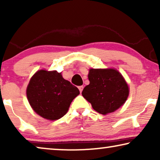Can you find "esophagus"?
Masks as SVG:
<instances>
[{
	"label": "esophagus",
	"instance_id": "34e87169",
	"mask_svg": "<svg viewBox=\"0 0 160 160\" xmlns=\"http://www.w3.org/2000/svg\"><path fill=\"white\" fill-rule=\"evenodd\" d=\"M78 89H79L80 92H82V90H83V89H84V87H83V86H79V87H78Z\"/></svg>",
	"mask_w": 160,
	"mask_h": 160
}]
</instances>
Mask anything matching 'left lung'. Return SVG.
<instances>
[{"mask_svg":"<svg viewBox=\"0 0 160 160\" xmlns=\"http://www.w3.org/2000/svg\"><path fill=\"white\" fill-rule=\"evenodd\" d=\"M88 78L89 84L82 94L97 112L103 115L112 113L128 99L129 87L117 70L91 68Z\"/></svg>","mask_w":160,"mask_h":160,"instance_id":"1","label":"left lung"}]
</instances>
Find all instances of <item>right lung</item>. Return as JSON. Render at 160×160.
<instances>
[{
    "label": "right lung",
    "mask_w": 160,
    "mask_h": 160,
    "mask_svg": "<svg viewBox=\"0 0 160 160\" xmlns=\"http://www.w3.org/2000/svg\"><path fill=\"white\" fill-rule=\"evenodd\" d=\"M28 102L35 112L49 120H57L68 112L79 90L57 71H38L27 87Z\"/></svg>",
    "instance_id": "1"
}]
</instances>
